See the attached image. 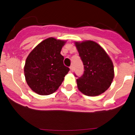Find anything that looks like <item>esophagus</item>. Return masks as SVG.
Masks as SVG:
<instances>
[{
  "label": "esophagus",
  "instance_id": "esophagus-1",
  "mask_svg": "<svg viewBox=\"0 0 135 135\" xmlns=\"http://www.w3.org/2000/svg\"><path fill=\"white\" fill-rule=\"evenodd\" d=\"M70 69L71 72H73V70H74V68H73V66L72 65L70 66Z\"/></svg>",
  "mask_w": 135,
  "mask_h": 135
}]
</instances>
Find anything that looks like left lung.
Wrapping results in <instances>:
<instances>
[{
  "label": "left lung",
  "mask_w": 135,
  "mask_h": 135,
  "mask_svg": "<svg viewBox=\"0 0 135 135\" xmlns=\"http://www.w3.org/2000/svg\"><path fill=\"white\" fill-rule=\"evenodd\" d=\"M75 46L84 68L83 75L77 79L79 90L89 97L103 93L110 87L114 77L112 60L95 42H75Z\"/></svg>",
  "instance_id": "1"
}]
</instances>
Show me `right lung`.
I'll return each instance as SVG.
<instances>
[{
  "label": "right lung",
  "mask_w": 135,
  "mask_h": 135,
  "mask_svg": "<svg viewBox=\"0 0 135 135\" xmlns=\"http://www.w3.org/2000/svg\"><path fill=\"white\" fill-rule=\"evenodd\" d=\"M65 41L50 37L41 42L28 56L24 67L26 81L32 90L41 95L55 92L70 69L60 54Z\"/></svg>",
  "instance_id": "right-lung-1"
}]
</instances>
